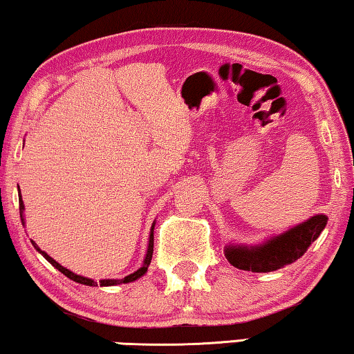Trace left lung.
Here are the masks:
<instances>
[{
  "label": "left lung",
  "instance_id": "1",
  "mask_svg": "<svg viewBox=\"0 0 354 354\" xmlns=\"http://www.w3.org/2000/svg\"><path fill=\"white\" fill-rule=\"evenodd\" d=\"M327 223L326 215H315L279 236L255 248L232 245L225 250L228 262L239 270L268 273L295 262L315 243Z\"/></svg>",
  "mask_w": 354,
  "mask_h": 354
}]
</instances>
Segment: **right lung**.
<instances>
[{"label":"right lung","mask_w":354,"mask_h":354,"mask_svg":"<svg viewBox=\"0 0 354 354\" xmlns=\"http://www.w3.org/2000/svg\"><path fill=\"white\" fill-rule=\"evenodd\" d=\"M19 209H20V218H22V225H24V201H22V198H19ZM33 243V241H32ZM33 245H35V249L37 250H39V248L37 244L33 243ZM39 254L43 255V257L48 260V262L53 265V266H55V268H57L60 273H64L66 278H70V279H73V281H76V283H80V284H86V286H97V283L94 279H89V278H84V276H80V274H75L73 271H70V270H66V268H64L62 265L60 263H57L55 262V260L53 259V257H49L48 254L44 252V250H39ZM151 257H153V227H151V233H150V241H148V250H147V257H145V262H143V266L142 268H139L136 271V273H132V274H129V276H126V278H122V279H102L100 281V286H115V284H121V283H131V281H136V279H139L140 276H143L147 273V270H148V265H150V262H151Z\"/></svg>","instance_id":"right-lung-1"}]
</instances>
